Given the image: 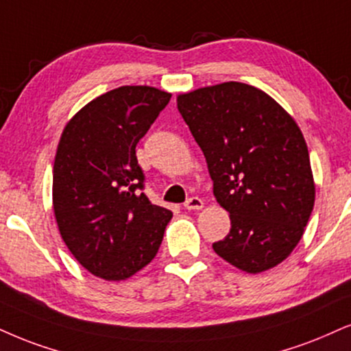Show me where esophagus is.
Instances as JSON below:
<instances>
[{
    "instance_id": "esophagus-1",
    "label": "esophagus",
    "mask_w": 351,
    "mask_h": 351,
    "mask_svg": "<svg viewBox=\"0 0 351 351\" xmlns=\"http://www.w3.org/2000/svg\"><path fill=\"white\" fill-rule=\"evenodd\" d=\"M184 206H185V210H190V211H192V210L193 211L202 210L203 208V200H200L198 197H192L184 203Z\"/></svg>"
}]
</instances>
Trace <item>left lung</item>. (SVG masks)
I'll return each mask as SVG.
<instances>
[{"label": "left lung", "instance_id": "obj_1", "mask_svg": "<svg viewBox=\"0 0 351 351\" xmlns=\"http://www.w3.org/2000/svg\"><path fill=\"white\" fill-rule=\"evenodd\" d=\"M205 154L231 231L213 250L247 274L285 261L304 234L315 185L309 151L291 115L254 86L221 83L177 96Z\"/></svg>", "mask_w": 351, "mask_h": 351}]
</instances>
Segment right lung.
Wrapping results in <instances>:
<instances>
[{
  "mask_svg": "<svg viewBox=\"0 0 351 351\" xmlns=\"http://www.w3.org/2000/svg\"><path fill=\"white\" fill-rule=\"evenodd\" d=\"M171 94L122 86L93 99L64 125L53 164L62 239L93 275L122 281L153 261L172 213L141 192L136 145Z\"/></svg>",
  "mask_w": 351,
  "mask_h": 351,
  "instance_id": "obj_1",
  "label": "right lung"
}]
</instances>
